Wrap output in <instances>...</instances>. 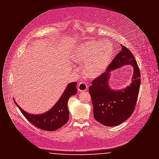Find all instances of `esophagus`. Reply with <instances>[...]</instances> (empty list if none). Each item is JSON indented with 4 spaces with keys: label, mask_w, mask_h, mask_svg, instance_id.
Instances as JSON below:
<instances>
[{
    "label": "esophagus",
    "mask_w": 159,
    "mask_h": 159,
    "mask_svg": "<svg viewBox=\"0 0 159 159\" xmlns=\"http://www.w3.org/2000/svg\"><path fill=\"white\" fill-rule=\"evenodd\" d=\"M77 88H78V90L79 92H84V91H86L87 90L88 86L86 83L82 82V83L78 84Z\"/></svg>",
    "instance_id": "obj_1"
}]
</instances>
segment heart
Wrapping results in <instances>:
<instances>
[{"label": "heart", "instance_id": "obj_1", "mask_svg": "<svg viewBox=\"0 0 159 159\" xmlns=\"http://www.w3.org/2000/svg\"><path fill=\"white\" fill-rule=\"evenodd\" d=\"M113 54V48L110 41L91 40L77 46L71 57L77 64L84 62V75L89 78L95 79L105 72Z\"/></svg>", "mask_w": 159, "mask_h": 159}]
</instances>
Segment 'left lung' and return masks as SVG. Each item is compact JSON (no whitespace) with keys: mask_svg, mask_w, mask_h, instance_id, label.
<instances>
[{"mask_svg":"<svg viewBox=\"0 0 159 159\" xmlns=\"http://www.w3.org/2000/svg\"><path fill=\"white\" fill-rule=\"evenodd\" d=\"M121 51L114 57L106 72L95 79L89 90L94 118L106 126H116L126 121L132 114L141 84V73L134 55L123 45ZM130 64L134 67V75L130 86L119 91L109 86L110 71Z\"/></svg>","mask_w":159,"mask_h":159,"instance_id":"1","label":"left lung"}]
</instances>
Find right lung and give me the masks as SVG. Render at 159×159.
Here are the masks:
<instances>
[{
    "label": "right lung",
    "mask_w": 159,
    "mask_h": 159,
    "mask_svg": "<svg viewBox=\"0 0 159 159\" xmlns=\"http://www.w3.org/2000/svg\"><path fill=\"white\" fill-rule=\"evenodd\" d=\"M76 82L69 83L60 99L53 107L45 113L35 115L24 111L15 102L24 116L38 128L46 131H54L63 126L69 119L67 103L70 97L76 94Z\"/></svg>",
    "instance_id": "right-lung-1"
}]
</instances>
